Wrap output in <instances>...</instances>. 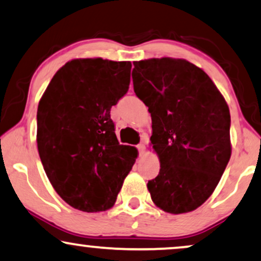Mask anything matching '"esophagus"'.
<instances>
[{"label":"esophagus","instance_id":"obj_1","mask_svg":"<svg viewBox=\"0 0 261 261\" xmlns=\"http://www.w3.org/2000/svg\"><path fill=\"white\" fill-rule=\"evenodd\" d=\"M137 149H138V151H140V155H143L144 151H146V146H144V143L138 144Z\"/></svg>","mask_w":261,"mask_h":261}]
</instances>
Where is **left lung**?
<instances>
[{"mask_svg":"<svg viewBox=\"0 0 261 261\" xmlns=\"http://www.w3.org/2000/svg\"><path fill=\"white\" fill-rule=\"evenodd\" d=\"M135 94L148 107L150 143L160 172L151 200L172 214L191 212L212 195L230 156V111L203 70L183 59L134 62Z\"/></svg>","mask_w":261,"mask_h":261,"instance_id":"left-lung-1","label":"left lung"}]
</instances>
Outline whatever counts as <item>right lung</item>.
Segmentation results:
<instances>
[{"label":"right lung","instance_id":"1","mask_svg":"<svg viewBox=\"0 0 261 261\" xmlns=\"http://www.w3.org/2000/svg\"><path fill=\"white\" fill-rule=\"evenodd\" d=\"M130 61L74 59L62 66L38 103L37 147L53 188L75 210H110L137 149L119 144L111 108L126 94Z\"/></svg>","mask_w":261,"mask_h":261}]
</instances>
